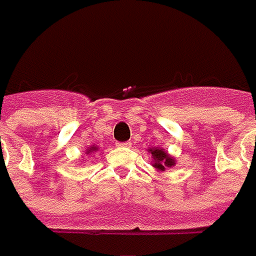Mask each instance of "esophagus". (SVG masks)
Masks as SVG:
<instances>
[{
	"mask_svg": "<svg viewBox=\"0 0 256 256\" xmlns=\"http://www.w3.org/2000/svg\"><path fill=\"white\" fill-rule=\"evenodd\" d=\"M118 147H120V148H130V147H132V142H118Z\"/></svg>",
	"mask_w": 256,
	"mask_h": 256,
	"instance_id": "34e87169",
	"label": "esophagus"
}]
</instances>
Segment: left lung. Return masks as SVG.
<instances>
[{"label":"left lung","mask_w":256,"mask_h":256,"mask_svg":"<svg viewBox=\"0 0 256 256\" xmlns=\"http://www.w3.org/2000/svg\"><path fill=\"white\" fill-rule=\"evenodd\" d=\"M148 152H151V158H152V166L157 170L158 172H164L168 168H172L176 164V160L170 156L164 148L160 147H151L148 148Z\"/></svg>","instance_id":"left-lung-1"}]
</instances>
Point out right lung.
<instances>
[{"instance_id":"right-lung-1","label":"right lung","mask_w":256,"mask_h":256,"mask_svg":"<svg viewBox=\"0 0 256 256\" xmlns=\"http://www.w3.org/2000/svg\"><path fill=\"white\" fill-rule=\"evenodd\" d=\"M98 146H95V144H94V146H91V147H86V150H85V156H90V154H92V152H96V151H98ZM85 160H82V162H84Z\"/></svg>"}]
</instances>
